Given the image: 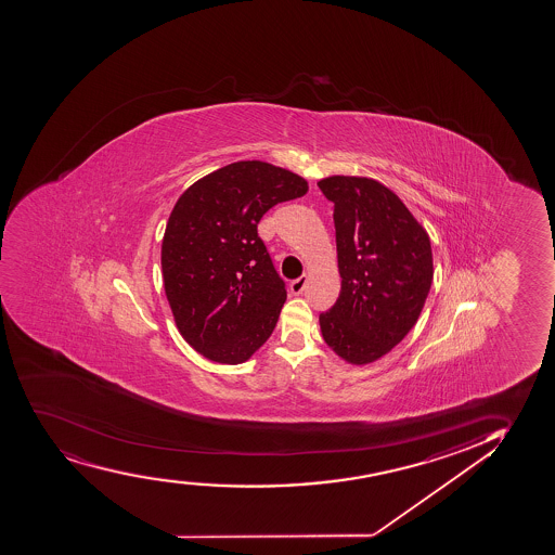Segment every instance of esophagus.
I'll return each mask as SVG.
<instances>
[{
  "instance_id": "esophagus-1",
  "label": "esophagus",
  "mask_w": 555,
  "mask_h": 555,
  "mask_svg": "<svg viewBox=\"0 0 555 555\" xmlns=\"http://www.w3.org/2000/svg\"><path fill=\"white\" fill-rule=\"evenodd\" d=\"M307 287V278L306 275H301V278H298V280L291 281V285H288V288H291V293L298 294L304 293Z\"/></svg>"
}]
</instances>
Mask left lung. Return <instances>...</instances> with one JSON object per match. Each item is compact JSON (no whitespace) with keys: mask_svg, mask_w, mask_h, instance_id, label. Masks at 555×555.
Returning a JSON list of instances; mask_svg holds the SVG:
<instances>
[{"mask_svg":"<svg viewBox=\"0 0 555 555\" xmlns=\"http://www.w3.org/2000/svg\"><path fill=\"white\" fill-rule=\"evenodd\" d=\"M335 204L340 294L320 314V332L343 361L374 363L402 343L434 281L429 235L402 199L372 178L320 179Z\"/></svg>","mask_w":555,"mask_h":555,"instance_id":"8db88e82","label":"left lung"}]
</instances>
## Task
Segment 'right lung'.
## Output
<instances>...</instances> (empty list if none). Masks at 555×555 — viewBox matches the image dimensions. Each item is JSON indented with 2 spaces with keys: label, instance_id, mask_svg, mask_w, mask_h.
<instances>
[{
  "label": "right lung",
  "instance_id": "add662e5",
  "mask_svg": "<svg viewBox=\"0 0 555 555\" xmlns=\"http://www.w3.org/2000/svg\"><path fill=\"white\" fill-rule=\"evenodd\" d=\"M306 179L264 160H238L192 183L166 223L160 267L173 322L209 361H248L274 332L287 300L257 223L301 198Z\"/></svg>",
  "mask_w": 555,
  "mask_h": 555
}]
</instances>
